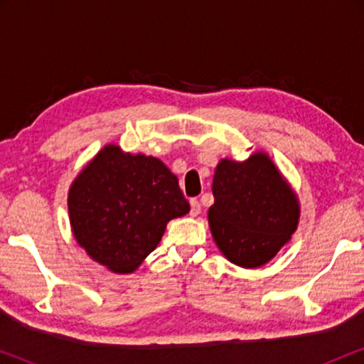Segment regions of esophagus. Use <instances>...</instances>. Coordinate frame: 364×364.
I'll return each mask as SVG.
<instances>
[{
  "mask_svg": "<svg viewBox=\"0 0 364 364\" xmlns=\"http://www.w3.org/2000/svg\"><path fill=\"white\" fill-rule=\"evenodd\" d=\"M200 210H202L200 202L196 200V198H192V200H191V215L192 217H197L198 213H200Z\"/></svg>",
  "mask_w": 364,
  "mask_h": 364,
  "instance_id": "34e87169",
  "label": "esophagus"
}]
</instances>
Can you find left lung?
<instances>
[{"label": "left lung", "instance_id": "left-lung-1", "mask_svg": "<svg viewBox=\"0 0 364 364\" xmlns=\"http://www.w3.org/2000/svg\"><path fill=\"white\" fill-rule=\"evenodd\" d=\"M208 223L218 248L238 267L270 262L296 230L295 193L267 154L245 162L223 159L215 168Z\"/></svg>", "mask_w": 364, "mask_h": 364}]
</instances>
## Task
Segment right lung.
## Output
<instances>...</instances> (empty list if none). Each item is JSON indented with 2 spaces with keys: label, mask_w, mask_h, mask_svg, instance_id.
I'll use <instances>...</instances> for the list:
<instances>
[{
  "label": "right lung",
  "mask_w": 364,
  "mask_h": 364,
  "mask_svg": "<svg viewBox=\"0 0 364 364\" xmlns=\"http://www.w3.org/2000/svg\"><path fill=\"white\" fill-rule=\"evenodd\" d=\"M69 218L79 245L116 273H129L159 245L167 222L191 205L178 178L151 156L106 146L73 182Z\"/></svg>",
  "instance_id": "right-lung-1"
}]
</instances>
